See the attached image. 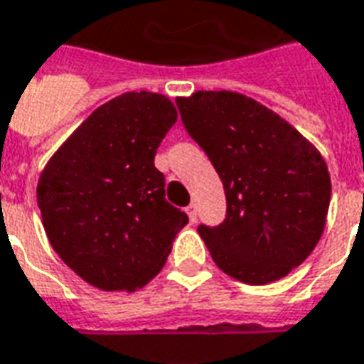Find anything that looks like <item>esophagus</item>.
I'll return each mask as SVG.
<instances>
[{"label": "esophagus", "mask_w": 364, "mask_h": 364, "mask_svg": "<svg viewBox=\"0 0 364 364\" xmlns=\"http://www.w3.org/2000/svg\"><path fill=\"white\" fill-rule=\"evenodd\" d=\"M185 212H187V216H189V222L195 223L196 222V206L195 204H189V206L185 208Z\"/></svg>", "instance_id": "1"}]
</instances>
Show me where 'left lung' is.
Here are the masks:
<instances>
[{"instance_id": "8db88e82", "label": "left lung", "mask_w": 364, "mask_h": 364, "mask_svg": "<svg viewBox=\"0 0 364 364\" xmlns=\"http://www.w3.org/2000/svg\"><path fill=\"white\" fill-rule=\"evenodd\" d=\"M175 104L225 191V220L198 225L214 262L250 285L287 276L324 231L332 195L324 158L297 129L243 94L200 90Z\"/></svg>"}]
</instances>
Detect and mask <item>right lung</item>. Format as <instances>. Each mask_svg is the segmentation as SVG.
<instances>
[{"label": "right lung", "mask_w": 364, "mask_h": 364, "mask_svg": "<svg viewBox=\"0 0 364 364\" xmlns=\"http://www.w3.org/2000/svg\"><path fill=\"white\" fill-rule=\"evenodd\" d=\"M175 106L154 92H127L100 106L40 175L46 235L75 274L104 291H134L166 264L189 218L166 200L154 166Z\"/></svg>", "instance_id": "obj_1"}]
</instances>
